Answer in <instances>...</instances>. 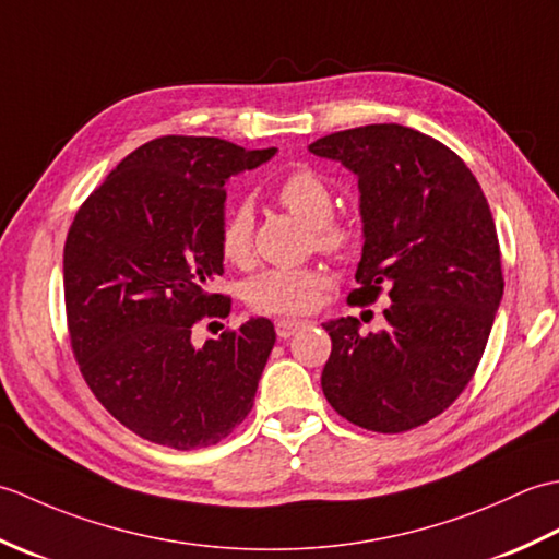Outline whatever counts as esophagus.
Returning a JSON list of instances; mask_svg holds the SVG:
<instances>
[{
	"instance_id": "34e87169",
	"label": "esophagus",
	"mask_w": 559,
	"mask_h": 559,
	"mask_svg": "<svg viewBox=\"0 0 559 559\" xmlns=\"http://www.w3.org/2000/svg\"><path fill=\"white\" fill-rule=\"evenodd\" d=\"M300 326H305V322H300V319H281V322L276 324V334H278V338L286 341V338H290Z\"/></svg>"
}]
</instances>
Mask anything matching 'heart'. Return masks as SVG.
Listing matches in <instances>:
<instances>
[{
    "label": "heart",
    "mask_w": 559,
    "mask_h": 559,
    "mask_svg": "<svg viewBox=\"0 0 559 559\" xmlns=\"http://www.w3.org/2000/svg\"><path fill=\"white\" fill-rule=\"evenodd\" d=\"M276 197L293 216L312 225V242L326 254L346 252L353 242L348 225L331 218L334 199L326 182L310 168L288 173L276 187ZM252 230L254 218L247 206L237 209L223 225L221 249L223 257L237 266L252 259ZM326 278L317 269H266L249 281L247 302L259 312L269 314H302L312 310Z\"/></svg>",
    "instance_id": "1"
}]
</instances>
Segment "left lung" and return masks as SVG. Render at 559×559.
Masks as SVG:
<instances>
[{"instance_id":"obj_1","label":"left lung","mask_w":559,"mask_h":559,"mask_svg":"<svg viewBox=\"0 0 559 559\" xmlns=\"http://www.w3.org/2000/svg\"><path fill=\"white\" fill-rule=\"evenodd\" d=\"M310 153L358 177L362 257L348 300L389 288L386 326L360 334L329 319L324 396L372 432H406L456 401L483 358L504 278L495 221L454 151L403 124H367L317 139Z\"/></svg>"}]
</instances>
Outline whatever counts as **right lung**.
Masks as SVG:
<instances>
[{"label": "right lung", "mask_w": 559, "mask_h": 559, "mask_svg": "<svg viewBox=\"0 0 559 559\" xmlns=\"http://www.w3.org/2000/svg\"><path fill=\"white\" fill-rule=\"evenodd\" d=\"M276 148L216 136L139 146L76 211L64 245L71 348L93 394L139 437L180 451L221 442L254 406L276 343L264 317L194 343L201 317H228L209 293L223 273L225 182Z\"/></svg>", "instance_id": "add662e5"}]
</instances>
